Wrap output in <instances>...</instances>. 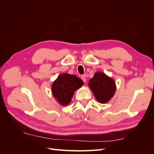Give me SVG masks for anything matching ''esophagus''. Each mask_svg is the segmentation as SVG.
<instances>
[{"mask_svg": "<svg viewBox=\"0 0 154 154\" xmlns=\"http://www.w3.org/2000/svg\"><path fill=\"white\" fill-rule=\"evenodd\" d=\"M81 78H82V80L83 81V82H86V76H85V75H82Z\"/></svg>", "mask_w": 154, "mask_h": 154, "instance_id": "obj_1", "label": "esophagus"}]
</instances>
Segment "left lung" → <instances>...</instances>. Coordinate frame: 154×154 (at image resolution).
Segmentation results:
<instances>
[{
	"mask_svg": "<svg viewBox=\"0 0 154 154\" xmlns=\"http://www.w3.org/2000/svg\"><path fill=\"white\" fill-rule=\"evenodd\" d=\"M88 86L96 99L101 103L108 102L116 92V83L113 79L103 72H97L88 83Z\"/></svg>",
	"mask_w": 154,
	"mask_h": 154,
	"instance_id": "1",
	"label": "left lung"
}]
</instances>
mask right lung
Returning a JSON list of instances; mask_svg holds the SVG:
<instances>
[{"label":"right lung","instance_id":"add662e5","mask_svg":"<svg viewBox=\"0 0 154 154\" xmlns=\"http://www.w3.org/2000/svg\"><path fill=\"white\" fill-rule=\"evenodd\" d=\"M83 85V82L76 75L66 73L60 74L52 84L53 95L62 105H67L71 101L74 91Z\"/></svg>","mask_w":154,"mask_h":154}]
</instances>
